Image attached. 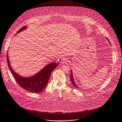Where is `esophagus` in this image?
<instances>
[{"label":"esophagus","instance_id":"esophagus-1","mask_svg":"<svg viewBox=\"0 0 122 122\" xmlns=\"http://www.w3.org/2000/svg\"><path fill=\"white\" fill-rule=\"evenodd\" d=\"M68 59L66 58H63L62 59L61 63L62 64H65L67 63L68 62Z\"/></svg>","mask_w":122,"mask_h":122}]
</instances>
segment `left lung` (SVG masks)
<instances>
[{
  "instance_id": "1",
  "label": "left lung",
  "mask_w": 122,
  "mask_h": 122,
  "mask_svg": "<svg viewBox=\"0 0 122 122\" xmlns=\"http://www.w3.org/2000/svg\"><path fill=\"white\" fill-rule=\"evenodd\" d=\"M107 41L109 42V44H111V43L110 42V41H109V40H108V39H107ZM70 79H71V81H72V83H73V86H74V87H75L76 88H78V86L76 85V84H75V81H74V79H73V72H72V70H71V74H70Z\"/></svg>"
}]
</instances>
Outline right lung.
<instances>
[{
  "mask_svg": "<svg viewBox=\"0 0 122 122\" xmlns=\"http://www.w3.org/2000/svg\"><path fill=\"white\" fill-rule=\"evenodd\" d=\"M26 26L22 27L15 34L26 29ZM8 53V52H7ZM7 62L9 69L14 78L19 85L25 90L33 93H39L42 92L48 84L52 71L58 65V63H51L45 66L39 72L32 76L25 77L16 73L12 68L9 60L8 54L6 56Z\"/></svg>",
  "mask_w": 122,
  "mask_h": 122,
  "instance_id": "obj_1",
  "label": "right lung"
}]
</instances>
